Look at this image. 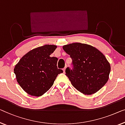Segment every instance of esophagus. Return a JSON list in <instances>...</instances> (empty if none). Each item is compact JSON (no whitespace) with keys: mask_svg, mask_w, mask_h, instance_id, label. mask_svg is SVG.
I'll return each instance as SVG.
<instances>
[{"mask_svg":"<svg viewBox=\"0 0 125 125\" xmlns=\"http://www.w3.org/2000/svg\"><path fill=\"white\" fill-rule=\"evenodd\" d=\"M66 68H67V67L66 66V67H64V68H63V72H64H64H65V71H66Z\"/></svg>","mask_w":125,"mask_h":125,"instance_id":"esophagus-1","label":"esophagus"}]
</instances>
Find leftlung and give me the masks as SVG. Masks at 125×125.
<instances>
[{
  "label": "left lung",
  "instance_id": "8db88e82",
  "mask_svg": "<svg viewBox=\"0 0 125 125\" xmlns=\"http://www.w3.org/2000/svg\"><path fill=\"white\" fill-rule=\"evenodd\" d=\"M63 49L72 60V70L67 68L66 75L78 91L84 94H93L107 83L111 66L98 49L79 42L66 45Z\"/></svg>",
  "mask_w": 125,
  "mask_h": 125
}]
</instances>
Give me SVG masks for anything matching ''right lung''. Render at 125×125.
Segmentation results:
<instances>
[{"instance_id":"obj_1","label":"right lung","mask_w":125,"mask_h":125,"mask_svg":"<svg viewBox=\"0 0 125 125\" xmlns=\"http://www.w3.org/2000/svg\"><path fill=\"white\" fill-rule=\"evenodd\" d=\"M56 48L54 45L35 48L22 57L15 66L17 81L27 94L42 96L53 86L58 74L63 72L57 68V58L50 57Z\"/></svg>"}]
</instances>
